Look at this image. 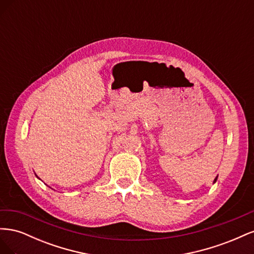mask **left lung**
<instances>
[{"mask_svg":"<svg viewBox=\"0 0 254 254\" xmlns=\"http://www.w3.org/2000/svg\"><path fill=\"white\" fill-rule=\"evenodd\" d=\"M217 178H218V176H216V178H215V179H214V181H213V183H215V182H216V180H217Z\"/></svg>","mask_w":254,"mask_h":254,"instance_id":"8db88e82","label":"left lung"}]
</instances>
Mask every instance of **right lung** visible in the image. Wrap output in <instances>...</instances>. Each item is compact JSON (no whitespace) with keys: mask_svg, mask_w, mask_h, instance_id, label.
I'll use <instances>...</instances> for the list:
<instances>
[{"mask_svg":"<svg viewBox=\"0 0 254 254\" xmlns=\"http://www.w3.org/2000/svg\"><path fill=\"white\" fill-rule=\"evenodd\" d=\"M36 177H37V178H38V179H39V177H38V176H37V175H36ZM50 188H51V187H50Z\"/></svg>","mask_w":254,"mask_h":254,"instance_id":"obj_1","label":"right lung"}]
</instances>
